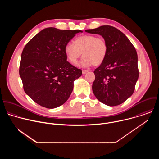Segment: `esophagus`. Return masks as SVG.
Returning a JSON list of instances; mask_svg holds the SVG:
<instances>
[{"label":"esophagus","instance_id":"obj_1","mask_svg":"<svg viewBox=\"0 0 159 159\" xmlns=\"http://www.w3.org/2000/svg\"><path fill=\"white\" fill-rule=\"evenodd\" d=\"M87 72H88L87 70H82V74H84H84H86Z\"/></svg>","mask_w":159,"mask_h":159}]
</instances>
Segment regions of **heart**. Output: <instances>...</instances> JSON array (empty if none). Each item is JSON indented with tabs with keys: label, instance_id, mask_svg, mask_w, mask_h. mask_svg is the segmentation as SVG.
Segmentation results:
<instances>
[{
	"label": "heart",
	"instance_id": "b5f03b06",
	"mask_svg": "<svg viewBox=\"0 0 159 159\" xmlns=\"http://www.w3.org/2000/svg\"><path fill=\"white\" fill-rule=\"evenodd\" d=\"M108 51L106 40L102 37L93 34H84L76 38L74 44L68 43L64 48L65 53L69 61L75 65L84 57L79 65L89 67L101 64L105 60Z\"/></svg>",
	"mask_w": 159,
	"mask_h": 159
}]
</instances>
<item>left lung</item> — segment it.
Instances as JSON below:
<instances>
[{
  "mask_svg": "<svg viewBox=\"0 0 159 159\" xmlns=\"http://www.w3.org/2000/svg\"><path fill=\"white\" fill-rule=\"evenodd\" d=\"M85 32L102 36L108 47L105 60L94 72L93 93L106 105H120L133 94L139 79L137 51L128 38L113 26H102Z\"/></svg>",
  "mask_w": 159,
  "mask_h": 159,
  "instance_id": "8db88e82",
  "label": "left lung"
}]
</instances>
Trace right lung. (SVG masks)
Returning <instances> with one entry per match:
<instances>
[{
  "instance_id": "obj_1",
  "label": "right lung",
  "mask_w": 159,
  "mask_h": 159,
  "mask_svg": "<svg viewBox=\"0 0 159 159\" xmlns=\"http://www.w3.org/2000/svg\"><path fill=\"white\" fill-rule=\"evenodd\" d=\"M81 30L45 28L35 35L21 54L19 75L25 93L48 109L63 104L70 97L74 82L82 70L66 61V44Z\"/></svg>"
}]
</instances>
